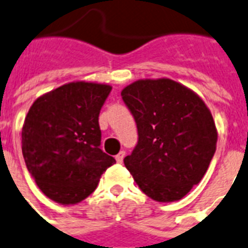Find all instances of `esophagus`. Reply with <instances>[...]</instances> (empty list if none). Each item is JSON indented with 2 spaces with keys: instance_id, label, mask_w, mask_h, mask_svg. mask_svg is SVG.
<instances>
[{
  "instance_id": "1",
  "label": "esophagus",
  "mask_w": 248,
  "mask_h": 248,
  "mask_svg": "<svg viewBox=\"0 0 248 248\" xmlns=\"http://www.w3.org/2000/svg\"><path fill=\"white\" fill-rule=\"evenodd\" d=\"M124 157H125V152H124V151H120V152L118 153V155H116V156H115L116 162L122 163L123 159H124Z\"/></svg>"
}]
</instances>
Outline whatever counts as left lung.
Returning <instances> with one entry per match:
<instances>
[{
	"mask_svg": "<svg viewBox=\"0 0 248 248\" xmlns=\"http://www.w3.org/2000/svg\"><path fill=\"white\" fill-rule=\"evenodd\" d=\"M122 97L136 120L138 142L124 165L143 193L161 202L180 200L205 175L217 129L199 96L172 79H140Z\"/></svg>",
	"mask_w": 248,
	"mask_h": 248,
	"instance_id": "1",
	"label": "left lung"
}]
</instances>
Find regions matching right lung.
<instances>
[{"label": "right lung", "instance_id": "1", "mask_svg": "<svg viewBox=\"0 0 248 248\" xmlns=\"http://www.w3.org/2000/svg\"><path fill=\"white\" fill-rule=\"evenodd\" d=\"M111 87L72 82L40 96L22 126V156L39 189L59 204L95 191L116 162L101 149L99 115Z\"/></svg>", "mask_w": 248, "mask_h": 248}]
</instances>
